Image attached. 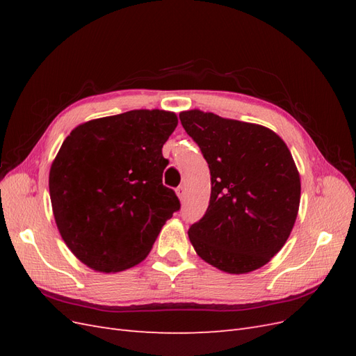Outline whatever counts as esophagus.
<instances>
[{
    "mask_svg": "<svg viewBox=\"0 0 356 356\" xmlns=\"http://www.w3.org/2000/svg\"><path fill=\"white\" fill-rule=\"evenodd\" d=\"M177 196L182 200V197H184V195H186V188H184V186H179V187H177Z\"/></svg>",
    "mask_w": 356,
    "mask_h": 356,
    "instance_id": "34e87169",
    "label": "esophagus"
}]
</instances>
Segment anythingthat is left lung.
Here are the masks:
<instances>
[{
	"label": "left lung",
	"mask_w": 356,
	"mask_h": 356,
	"mask_svg": "<svg viewBox=\"0 0 356 356\" xmlns=\"http://www.w3.org/2000/svg\"><path fill=\"white\" fill-rule=\"evenodd\" d=\"M179 120L208 161L211 199L190 225L197 255L222 272L257 270L281 251L300 207V175L286 144L270 129L200 110Z\"/></svg>",
	"instance_id": "8db88e82"
}]
</instances>
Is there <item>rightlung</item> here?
<instances>
[{"label": "right lung", "instance_id": "1", "mask_svg": "<svg viewBox=\"0 0 356 356\" xmlns=\"http://www.w3.org/2000/svg\"><path fill=\"white\" fill-rule=\"evenodd\" d=\"M175 113L134 110L77 126L49 174L53 215L63 242L96 272L141 263L172 213L175 191L161 182V148L175 131Z\"/></svg>", "mask_w": 356, "mask_h": 356}]
</instances>
